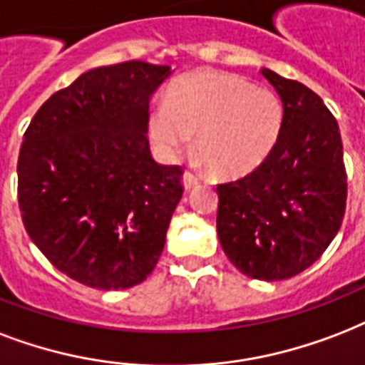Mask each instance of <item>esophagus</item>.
<instances>
[{
	"label": "esophagus",
	"mask_w": 365,
	"mask_h": 365,
	"mask_svg": "<svg viewBox=\"0 0 365 365\" xmlns=\"http://www.w3.org/2000/svg\"><path fill=\"white\" fill-rule=\"evenodd\" d=\"M197 185H199V178L193 176L191 172H185V174H183V187H185V191L197 187Z\"/></svg>",
	"instance_id": "obj_1"
}]
</instances>
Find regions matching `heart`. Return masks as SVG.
I'll list each match as a JSON object with an SVG mask.
<instances>
[{"label":"heart","mask_w":365,"mask_h":365,"mask_svg":"<svg viewBox=\"0 0 365 365\" xmlns=\"http://www.w3.org/2000/svg\"><path fill=\"white\" fill-rule=\"evenodd\" d=\"M283 126L279 97L232 72L199 71L178 78L166 103L151 108L147 130L164 157L191 143L216 178H241L266 160Z\"/></svg>","instance_id":"1"}]
</instances>
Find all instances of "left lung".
<instances>
[{
  "label": "left lung",
  "mask_w": 365,
  "mask_h": 365,
  "mask_svg": "<svg viewBox=\"0 0 365 365\" xmlns=\"http://www.w3.org/2000/svg\"><path fill=\"white\" fill-rule=\"evenodd\" d=\"M283 105L277 143L258 168L218 191L216 230L230 262L252 279H289L337 235L346 208L339 124L304 83L262 68Z\"/></svg>",
  "instance_id": "left-lung-1"
}]
</instances>
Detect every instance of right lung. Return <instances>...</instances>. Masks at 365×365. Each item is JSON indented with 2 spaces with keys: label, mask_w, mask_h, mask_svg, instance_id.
Instances as JSON below:
<instances>
[{
  "label": "right lung",
  "mask_w": 365,
  "mask_h": 365,
  "mask_svg": "<svg viewBox=\"0 0 365 365\" xmlns=\"http://www.w3.org/2000/svg\"><path fill=\"white\" fill-rule=\"evenodd\" d=\"M170 72L143 61L91 68L53 93L24 132L16 164L22 222L74 282L133 287L163 255L183 170L151 157L147 120Z\"/></svg>",
  "instance_id": "right-lung-1"
}]
</instances>
